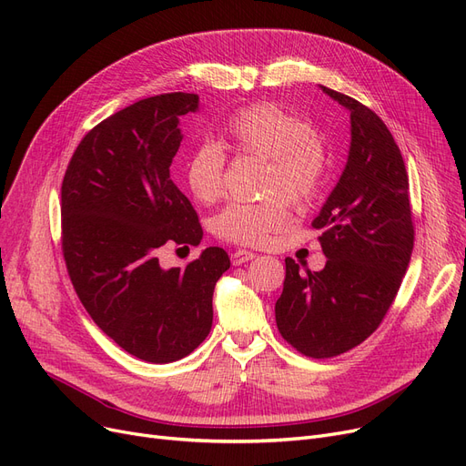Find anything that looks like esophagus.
I'll use <instances>...</instances> for the list:
<instances>
[{"instance_id":"34e87169","label":"esophagus","mask_w":466,"mask_h":466,"mask_svg":"<svg viewBox=\"0 0 466 466\" xmlns=\"http://www.w3.org/2000/svg\"><path fill=\"white\" fill-rule=\"evenodd\" d=\"M255 257H257V255H255L253 251L236 249V251L230 255V260H232L234 267H239V265H244V262H248V260H253Z\"/></svg>"}]
</instances>
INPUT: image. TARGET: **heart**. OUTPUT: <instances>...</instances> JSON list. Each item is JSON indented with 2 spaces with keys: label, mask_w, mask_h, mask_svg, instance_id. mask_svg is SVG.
I'll return each mask as SVG.
<instances>
[{
  "label": "heart",
  "mask_w": 466,
  "mask_h": 466,
  "mask_svg": "<svg viewBox=\"0 0 466 466\" xmlns=\"http://www.w3.org/2000/svg\"><path fill=\"white\" fill-rule=\"evenodd\" d=\"M227 147L238 157L260 159V201H236L215 220V234L236 246L262 248L288 227L289 206L305 208L319 194L328 175V152L310 124L274 103H255L225 126ZM185 185L199 204L225 194L227 156L215 145L196 147L185 161Z\"/></svg>",
  "instance_id": "b5f03b06"
}]
</instances>
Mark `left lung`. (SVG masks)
Returning a JSON list of instances; mask_svg holds the SVG:
<instances>
[{"instance_id":"1","label":"left lung","mask_w":466,"mask_h":466,"mask_svg":"<svg viewBox=\"0 0 466 466\" xmlns=\"http://www.w3.org/2000/svg\"><path fill=\"white\" fill-rule=\"evenodd\" d=\"M321 89L350 110L352 127L347 167L312 220L328 262L319 272H300L288 257L276 300L281 337L316 360L358 347L380 326L415 241L410 177L392 133L356 98Z\"/></svg>"}]
</instances>
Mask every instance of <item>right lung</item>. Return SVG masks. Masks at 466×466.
Listing matches in <instances>:
<instances>
[{
  "instance_id": "right-lung-1",
  "label": "right lung",
  "mask_w": 466,
  "mask_h": 466,
  "mask_svg": "<svg viewBox=\"0 0 466 466\" xmlns=\"http://www.w3.org/2000/svg\"><path fill=\"white\" fill-rule=\"evenodd\" d=\"M198 95L164 93L100 121L77 145L60 188L63 255L82 305L117 347L150 363L188 356L211 331L213 289L228 253L208 248L185 268H161L164 246L204 236L171 180L178 119Z\"/></svg>"
}]
</instances>
